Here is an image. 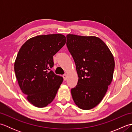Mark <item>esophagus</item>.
Here are the masks:
<instances>
[{
	"instance_id": "esophagus-1",
	"label": "esophagus",
	"mask_w": 132,
	"mask_h": 132,
	"mask_svg": "<svg viewBox=\"0 0 132 132\" xmlns=\"http://www.w3.org/2000/svg\"><path fill=\"white\" fill-rule=\"evenodd\" d=\"M63 79L64 80H66L67 79V78H68V77H67V74H64L63 75Z\"/></svg>"
}]
</instances>
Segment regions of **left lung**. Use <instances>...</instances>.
<instances>
[{"mask_svg":"<svg viewBox=\"0 0 132 132\" xmlns=\"http://www.w3.org/2000/svg\"><path fill=\"white\" fill-rule=\"evenodd\" d=\"M66 37L79 77L71 89L72 97L79 108L89 110L100 103L112 80L113 56L99 37L70 34Z\"/></svg>","mask_w":132,"mask_h":132,"instance_id":"obj_1","label":"left lung"}]
</instances>
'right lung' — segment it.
Listing matches in <instances>:
<instances>
[{
	"label": "right lung",
	"mask_w": 132,
	"mask_h": 132,
	"mask_svg": "<svg viewBox=\"0 0 132 132\" xmlns=\"http://www.w3.org/2000/svg\"><path fill=\"white\" fill-rule=\"evenodd\" d=\"M61 34L37 36L29 38L19 50L14 70L21 90L34 106L43 108L54 100L63 78L51 69L53 55L64 44Z\"/></svg>",
	"instance_id": "obj_1"
}]
</instances>
